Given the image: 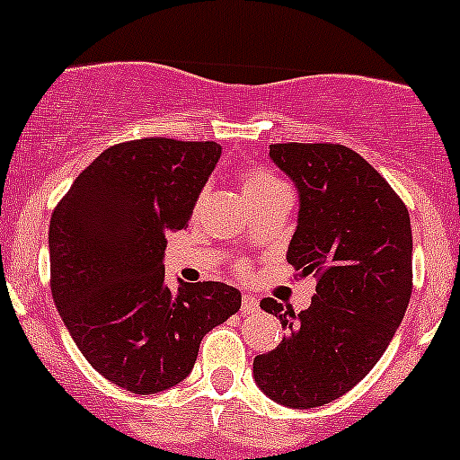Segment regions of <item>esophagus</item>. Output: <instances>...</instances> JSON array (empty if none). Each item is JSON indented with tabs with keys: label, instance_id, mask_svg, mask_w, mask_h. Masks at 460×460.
<instances>
[{
	"label": "esophagus",
	"instance_id": "34e87169",
	"mask_svg": "<svg viewBox=\"0 0 460 460\" xmlns=\"http://www.w3.org/2000/svg\"><path fill=\"white\" fill-rule=\"evenodd\" d=\"M243 314L244 316H247V314H256L258 312V300L253 298V296H249V294H244L243 296Z\"/></svg>",
	"mask_w": 460,
	"mask_h": 460
}]
</instances>
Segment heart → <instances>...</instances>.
<instances>
[{
    "label": "heart",
    "instance_id": "b5f03b06",
    "mask_svg": "<svg viewBox=\"0 0 460 460\" xmlns=\"http://www.w3.org/2000/svg\"><path fill=\"white\" fill-rule=\"evenodd\" d=\"M238 182L249 202L264 200V198H271L287 191L285 182L278 175H273L267 169H260V166H247V169L240 171Z\"/></svg>",
    "mask_w": 460,
    "mask_h": 460
}]
</instances>
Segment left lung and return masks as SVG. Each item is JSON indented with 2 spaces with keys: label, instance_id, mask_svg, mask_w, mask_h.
<instances>
[{
  "label": "left lung",
  "instance_id": "8db88e82",
  "mask_svg": "<svg viewBox=\"0 0 460 460\" xmlns=\"http://www.w3.org/2000/svg\"><path fill=\"white\" fill-rule=\"evenodd\" d=\"M298 187V229L287 260L318 278L309 309L273 298L260 307L289 336L253 360L258 387L294 410L327 405L385 354L411 298V225L405 202L365 157L342 144H269Z\"/></svg>",
  "mask_w": 460,
  "mask_h": 460
}]
</instances>
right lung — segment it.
<instances>
[{
  "label": "right lung",
  "instance_id": "add662e5",
  "mask_svg": "<svg viewBox=\"0 0 460 460\" xmlns=\"http://www.w3.org/2000/svg\"><path fill=\"white\" fill-rule=\"evenodd\" d=\"M217 157L216 142L113 144L50 216L59 316L91 367L127 392L157 394L187 378L204 333L243 303L222 282L164 285L166 235L189 225Z\"/></svg>",
  "mask_w": 460,
  "mask_h": 460
}]
</instances>
